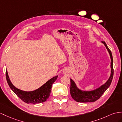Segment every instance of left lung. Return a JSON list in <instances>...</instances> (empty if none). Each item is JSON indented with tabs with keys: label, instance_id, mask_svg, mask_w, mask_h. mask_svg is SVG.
<instances>
[{
	"label": "left lung",
	"instance_id": "1",
	"mask_svg": "<svg viewBox=\"0 0 122 122\" xmlns=\"http://www.w3.org/2000/svg\"><path fill=\"white\" fill-rule=\"evenodd\" d=\"M102 42L104 44L106 49H107L109 53L111 58V74L109 78L105 84L101 85L100 87L93 91H82L80 90L76 85L75 82L71 79H70V94L72 98L77 102H94L102 96L107 88L110 86L111 82L112 81L113 76V57L112 53L110 50L108 48L105 42L102 41Z\"/></svg>",
	"mask_w": 122,
	"mask_h": 122
}]
</instances>
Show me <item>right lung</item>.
<instances>
[{"instance_id": "right-lung-1", "label": "right lung", "mask_w": 122, "mask_h": 122, "mask_svg": "<svg viewBox=\"0 0 122 122\" xmlns=\"http://www.w3.org/2000/svg\"><path fill=\"white\" fill-rule=\"evenodd\" d=\"M5 75L8 84L14 93L24 102L34 104L44 102L48 99L51 93L52 85L58 77V76L53 77L37 90L27 92L20 90L14 86L10 81L7 70H6Z\"/></svg>"}]
</instances>
